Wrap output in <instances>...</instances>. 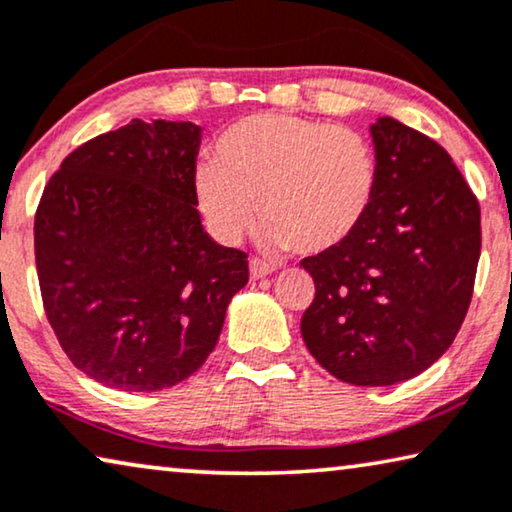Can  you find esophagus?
I'll return each instance as SVG.
<instances>
[{
    "instance_id": "esophagus-1",
    "label": "esophagus",
    "mask_w": 512,
    "mask_h": 512,
    "mask_svg": "<svg viewBox=\"0 0 512 512\" xmlns=\"http://www.w3.org/2000/svg\"><path fill=\"white\" fill-rule=\"evenodd\" d=\"M272 272H274V268H272L270 263L258 261V258H251V261H249L251 279H263V277H268V274H272Z\"/></svg>"
}]
</instances>
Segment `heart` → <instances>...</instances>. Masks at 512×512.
I'll return each mask as SVG.
<instances>
[{
  "label": "heart",
  "instance_id": "obj_1",
  "mask_svg": "<svg viewBox=\"0 0 512 512\" xmlns=\"http://www.w3.org/2000/svg\"><path fill=\"white\" fill-rule=\"evenodd\" d=\"M376 187L379 161L360 131L284 113L233 122L194 175L198 207L219 240H240L258 201L268 242L300 254H325L351 238Z\"/></svg>",
  "mask_w": 512,
  "mask_h": 512
}]
</instances>
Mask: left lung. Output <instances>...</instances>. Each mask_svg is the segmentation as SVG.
I'll list each match as a JSON object with an SVG mask.
<instances>
[{
  "mask_svg": "<svg viewBox=\"0 0 512 512\" xmlns=\"http://www.w3.org/2000/svg\"><path fill=\"white\" fill-rule=\"evenodd\" d=\"M379 187L358 231L300 265L316 295L302 339L339 381L395 385L432 367L469 309L480 207L450 154L425 133L372 124Z\"/></svg>",
  "mask_w": 512,
  "mask_h": 512,
  "instance_id": "1",
  "label": "left lung"
}]
</instances>
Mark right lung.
<instances>
[{
	"mask_svg": "<svg viewBox=\"0 0 512 512\" xmlns=\"http://www.w3.org/2000/svg\"><path fill=\"white\" fill-rule=\"evenodd\" d=\"M201 127L131 120L62 161L43 189L34 254L59 346L108 388L180 383L214 351L247 254L203 231Z\"/></svg>",
	"mask_w": 512,
	"mask_h": 512,
	"instance_id": "add662e5",
	"label": "right lung"
}]
</instances>
